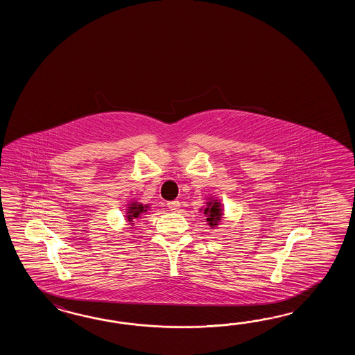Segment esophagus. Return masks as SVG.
Masks as SVG:
<instances>
[{"instance_id":"1","label":"esophagus","mask_w":355,"mask_h":355,"mask_svg":"<svg viewBox=\"0 0 355 355\" xmlns=\"http://www.w3.org/2000/svg\"><path fill=\"white\" fill-rule=\"evenodd\" d=\"M167 207H168V209H170V211H176L179 209L180 203H179V200H173V202H168V203H167Z\"/></svg>"}]
</instances>
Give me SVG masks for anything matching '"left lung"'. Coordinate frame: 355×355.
<instances>
[{"label":"left lung","mask_w":355,"mask_h":355,"mask_svg":"<svg viewBox=\"0 0 355 355\" xmlns=\"http://www.w3.org/2000/svg\"><path fill=\"white\" fill-rule=\"evenodd\" d=\"M204 213L208 216L207 220L209 222L211 226L217 225V222L220 218V207H219V203L214 202V203L208 204V208H205Z\"/></svg>","instance_id":"8db88e82"}]
</instances>
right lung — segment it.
I'll list each match as a JSON object with an SVG mask.
<instances>
[{
    "label": "right lung",
    "mask_w": 355,
    "mask_h": 355,
    "mask_svg": "<svg viewBox=\"0 0 355 355\" xmlns=\"http://www.w3.org/2000/svg\"><path fill=\"white\" fill-rule=\"evenodd\" d=\"M144 211H146V207H144L142 204H132V205L129 207V222H132L133 219L138 218Z\"/></svg>",
    "instance_id": "add662e5"
}]
</instances>
